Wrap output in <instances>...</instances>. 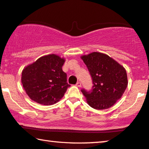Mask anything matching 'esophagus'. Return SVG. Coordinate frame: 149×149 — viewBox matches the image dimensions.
Wrapping results in <instances>:
<instances>
[{"label": "esophagus", "instance_id": "34e87169", "mask_svg": "<svg viewBox=\"0 0 149 149\" xmlns=\"http://www.w3.org/2000/svg\"><path fill=\"white\" fill-rule=\"evenodd\" d=\"M76 86H77V87H81V83L80 82H78L76 84Z\"/></svg>", "mask_w": 149, "mask_h": 149}]
</instances>
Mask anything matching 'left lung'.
<instances>
[{
    "mask_svg": "<svg viewBox=\"0 0 149 149\" xmlns=\"http://www.w3.org/2000/svg\"><path fill=\"white\" fill-rule=\"evenodd\" d=\"M93 79V90L81 92L90 107L97 110L109 109L119 100L127 87L125 68L106 54L98 52L82 55Z\"/></svg>",
    "mask_w": 149,
    "mask_h": 149,
    "instance_id": "left-lung-1",
    "label": "left lung"
}]
</instances>
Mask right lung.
Here are the masks:
<instances>
[{
  "instance_id": "obj_1",
  "label": "right lung",
  "mask_w": 149,
  "mask_h": 149,
  "mask_svg": "<svg viewBox=\"0 0 149 149\" xmlns=\"http://www.w3.org/2000/svg\"><path fill=\"white\" fill-rule=\"evenodd\" d=\"M65 59L54 54L40 57L22 70L21 82L32 100L44 105L55 104L70 84L62 67Z\"/></svg>"
}]
</instances>
